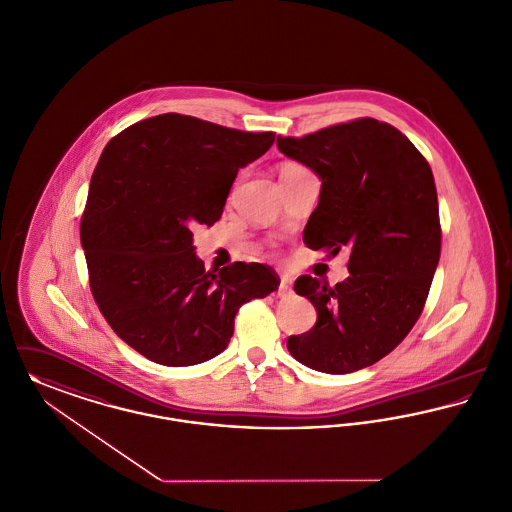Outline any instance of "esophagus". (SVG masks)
Returning a JSON list of instances; mask_svg holds the SVG:
<instances>
[{
    "label": "esophagus",
    "instance_id": "1",
    "mask_svg": "<svg viewBox=\"0 0 512 512\" xmlns=\"http://www.w3.org/2000/svg\"><path fill=\"white\" fill-rule=\"evenodd\" d=\"M290 292H292V290H290V282H288L286 278H282V280H280V286H278V292H276L278 298H286V296H290Z\"/></svg>",
    "mask_w": 512,
    "mask_h": 512
}]
</instances>
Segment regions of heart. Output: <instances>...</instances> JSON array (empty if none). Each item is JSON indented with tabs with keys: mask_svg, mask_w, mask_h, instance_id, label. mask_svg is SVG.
<instances>
[{
	"mask_svg": "<svg viewBox=\"0 0 512 512\" xmlns=\"http://www.w3.org/2000/svg\"><path fill=\"white\" fill-rule=\"evenodd\" d=\"M294 166H298V164H286V166H282V170H286V168H294Z\"/></svg>",
	"mask_w": 512,
	"mask_h": 512,
	"instance_id": "heart-1",
	"label": "heart"
}]
</instances>
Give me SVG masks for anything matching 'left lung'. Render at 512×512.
<instances>
[{"label":"left lung","instance_id":"1","mask_svg":"<svg viewBox=\"0 0 512 512\" xmlns=\"http://www.w3.org/2000/svg\"><path fill=\"white\" fill-rule=\"evenodd\" d=\"M280 152L323 183L303 230L309 249L350 251V276L334 288L309 274L294 284L317 309L311 331L290 336L296 360L342 375L385 358L420 319L441 255L431 168L396 127L373 118L303 137L276 139Z\"/></svg>","mask_w":512,"mask_h":512}]
</instances>
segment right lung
Returning a JSON list of instances; mask_svg holds the SVG:
<instances>
[{"label":"right lung","mask_w":512,"mask_h":512,"mask_svg":"<svg viewBox=\"0 0 512 512\" xmlns=\"http://www.w3.org/2000/svg\"><path fill=\"white\" fill-rule=\"evenodd\" d=\"M272 143V131L162 114L123 129L102 151L81 218L92 298L147 360H211L228 346L241 305L278 290L271 267L238 261L205 271L193 247V228L222 216L238 170Z\"/></svg>","instance_id":"obj_1"}]
</instances>
